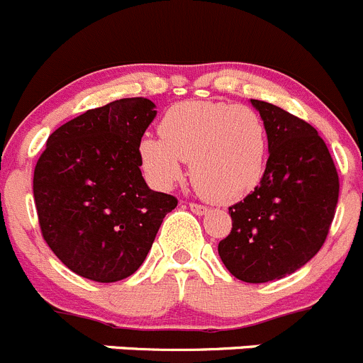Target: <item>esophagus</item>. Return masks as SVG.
Returning a JSON list of instances; mask_svg holds the SVG:
<instances>
[{"label": "esophagus", "instance_id": "34e87169", "mask_svg": "<svg viewBox=\"0 0 363 363\" xmlns=\"http://www.w3.org/2000/svg\"><path fill=\"white\" fill-rule=\"evenodd\" d=\"M189 209H191L195 215H206V213H208V208H206V206L195 204V202H191V204H189Z\"/></svg>", "mask_w": 363, "mask_h": 363}]
</instances>
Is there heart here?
<instances>
[{"mask_svg":"<svg viewBox=\"0 0 363 363\" xmlns=\"http://www.w3.org/2000/svg\"><path fill=\"white\" fill-rule=\"evenodd\" d=\"M160 138L143 135L138 155L147 177L159 188L182 179L191 162V182L213 202L247 197L263 181L269 138L263 118L249 105L189 100L162 116Z\"/></svg>","mask_w":363,"mask_h":363,"instance_id":"1","label":"heart"}]
</instances>
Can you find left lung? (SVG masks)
<instances>
[{
    "label": "left lung",
    "mask_w": 363,
    "mask_h": 363,
    "mask_svg": "<svg viewBox=\"0 0 363 363\" xmlns=\"http://www.w3.org/2000/svg\"><path fill=\"white\" fill-rule=\"evenodd\" d=\"M269 159L263 181L231 206L233 229L218 243L225 269L245 283L294 274L319 252L338 202V174L324 140L310 123L262 100Z\"/></svg>",
    "instance_id": "left-lung-1"
}]
</instances>
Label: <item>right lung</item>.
<instances>
[{"label":"right lung","instance_id":"1","mask_svg":"<svg viewBox=\"0 0 363 363\" xmlns=\"http://www.w3.org/2000/svg\"><path fill=\"white\" fill-rule=\"evenodd\" d=\"M148 98H121L57 128L33 172L37 216L50 249L98 283L132 276L177 199L154 191L138 143L154 121Z\"/></svg>","mask_w":363,"mask_h":363}]
</instances>
